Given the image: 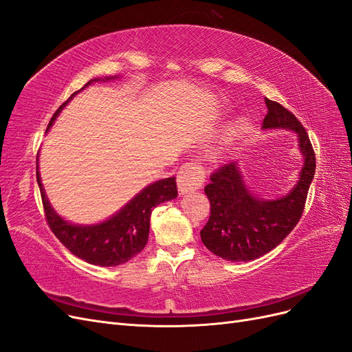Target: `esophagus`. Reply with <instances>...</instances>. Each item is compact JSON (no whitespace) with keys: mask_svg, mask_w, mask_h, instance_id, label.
<instances>
[{"mask_svg":"<svg viewBox=\"0 0 352 352\" xmlns=\"http://www.w3.org/2000/svg\"><path fill=\"white\" fill-rule=\"evenodd\" d=\"M206 173L197 162H187L179 168L177 175V184L179 195H186L190 191L199 190L205 183Z\"/></svg>","mask_w":352,"mask_h":352,"instance_id":"obj_1","label":"esophagus"}]
</instances>
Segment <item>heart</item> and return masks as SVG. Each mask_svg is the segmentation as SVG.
I'll return each instance as SVG.
<instances>
[{
  "mask_svg": "<svg viewBox=\"0 0 352 352\" xmlns=\"http://www.w3.org/2000/svg\"><path fill=\"white\" fill-rule=\"evenodd\" d=\"M247 126H248V122L245 121V120H240V121H236L235 122V126L228 131V139H231V138H234V135L238 133V131H241V130H244V129H247ZM219 149H214L210 155H212V157H218L219 156Z\"/></svg>",
  "mask_w": 352,
  "mask_h": 352,
  "instance_id": "obj_1",
  "label": "heart"
}]
</instances>
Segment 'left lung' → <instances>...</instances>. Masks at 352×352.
I'll use <instances>...</instances> for the list:
<instances>
[{"label":"left lung","mask_w":352,"mask_h":352,"mask_svg":"<svg viewBox=\"0 0 352 352\" xmlns=\"http://www.w3.org/2000/svg\"><path fill=\"white\" fill-rule=\"evenodd\" d=\"M265 102L267 114L262 129L296 131L304 164L297 184L278 199L254 196L247 188L236 161L210 175V183L205 187L210 217L200 236L208 250L228 262L254 260L285 240L301 218L316 171L314 151L302 124L278 102Z\"/></svg>","instance_id":"left-lung-1"}]
</instances>
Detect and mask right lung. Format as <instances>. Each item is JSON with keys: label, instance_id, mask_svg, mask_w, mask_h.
<instances>
[{"label": "right lung", "instance_id": "right-lung-1", "mask_svg": "<svg viewBox=\"0 0 352 352\" xmlns=\"http://www.w3.org/2000/svg\"><path fill=\"white\" fill-rule=\"evenodd\" d=\"M116 77H105L104 80H111ZM100 78H92L80 90L74 92L64 104L56 109L51 118L48 129L54 124L56 116L69 104V100L82 92L90 83L99 82ZM36 179L41 190L45 218L51 231L69 250L85 262L96 266H118L129 262L138 256L147 243L151 228V214L153 208L164 201H169L178 196L175 177L160 179L151 186L144 187L138 196H134L126 206L121 208L116 214L104 222L95 225H76L67 222L56 213L45 195L42 181L38 169L36 157Z\"/></svg>", "mask_w": 352, "mask_h": 352}]
</instances>
